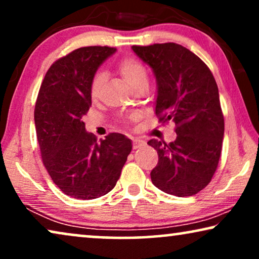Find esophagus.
<instances>
[{"mask_svg":"<svg viewBox=\"0 0 259 259\" xmlns=\"http://www.w3.org/2000/svg\"><path fill=\"white\" fill-rule=\"evenodd\" d=\"M145 145H146V143H145L144 140H141V139H133V148H134V150L143 147V146H145Z\"/></svg>","mask_w":259,"mask_h":259,"instance_id":"obj_1","label":"esophagus"}]
</instances>
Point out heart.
Wrapping results in <instances>:
<instances>
[{
    "label": "heart",
    "mask_w": 259,
    "mask_h": 259,
    "mask_svg": "<svg viewBox=\"0 0 259 259\" xmlns=\"http://www.w3.org/2000/svg\"><path fill=\"white\" fill-rule=\"evenodd\" d=\"M119 70L123 79L131 87H136L141 82H147V70L143 63L133 58L123 59L119 65ZM102 83H104V74L98 72L93 76L90 84V95L95 100L100 94Z\"/></svg>",
    "instance_id": "obj_1"
}]
</instances>
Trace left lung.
Instances as JSON below:
<instances>
[{"label": "left lung", "instance_id": "obj_1", "mask_svg": "<svg viewBox=\"0 0 259 259\" xmlns=\"http://www.w3.org/2000/svg\"><path fill=\"white\" fill-rule=\"evenodd\" d=\"M133 52L153 69L158 86L155 114L176 123L172 143L151 139L158 164L151 172L154 186L177 197L193 196L211 182L222 153L224 115L211 70L183 46H133Z\"/></svg>", "mask_w": 259, "mask_h": 259}]
</instances>
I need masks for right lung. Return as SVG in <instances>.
I'll list each match as a JSON object with an SVG mask.
<instances>
[{
    "instance_id": "obj_1",
    "label": "right lung",
    "mask_w": 259,
    "mask_h": 259,
    "mask_svg": "<svg viewBox=\"0 0 259 259\" xmlns=\"http://www.w3.org/2000/svg\"><path fill=\"white\" fill-rule=\"evenodd\" d=\"M115 51L91 46L56 60L46 73L35 104L45 167L55 185L76 199H95L114 189L132 151L131 140L120 133H109L98 143L82 121L92 106L91 81Z\"/></svg>"
}]
</instances>
